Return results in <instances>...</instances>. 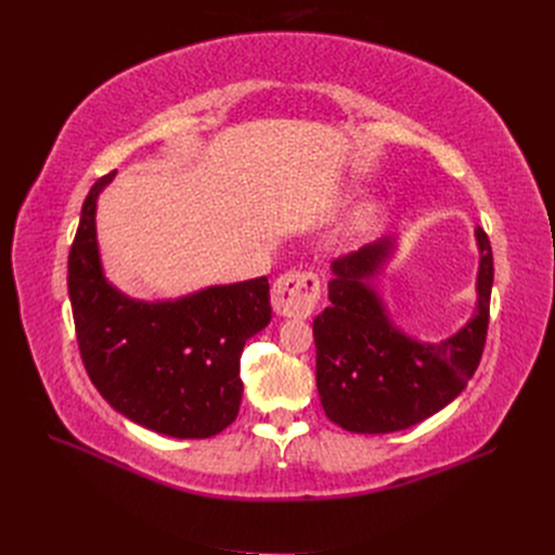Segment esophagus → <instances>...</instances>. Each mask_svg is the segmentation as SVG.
<instances>
[{
  "mask_svg": "<svg viewBox=\"0 0 555 555\" xmlns=\"http://www.w3.org/2000/svg\"><path fill=\"white\" fill-rule=\"evenodd\" d=\"M322 282L312 271H289L275 280L271 292L273 310L280 317H308L314 308Z\"/></svg>",
  "mask_w": 555,
  "mask_h": 555,
  "instance_id": "esophagus-1",
  "label": "esophagus"
}]
</instances>
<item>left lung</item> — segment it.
<instances>
[{"label": "left lung", "instance_id": "8db88e82", "mask_svg": "<svg viewBox=\"0 0 555 555\" xmlns=\"http://www.w3.org/2000/svg\"><path fill=\"white\" fill-rule=\"evenodd\" d=\"M481 251L475 317L451 338L424 345L400 333L365 280L389 257V238L333 261L331 306L314 317L317 391L333 424L349 433L405 430L447 408L475 375L493 287V251L477 227Z\"/></svg>", "mask_w": 555, "mask_h": 555}]
</instances>
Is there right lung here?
<instances>
[{"label": "right lung", "mask_w": 555, "mask_h": 555, "mask_svg": "<svg viewBox=\"0 0 555 555\" xmlns=\"http://www.w3.org/2000/svg\"><path fill=\"white\" fill-rule=\"evenodd\" d=\"M113 176L92 184L69 251L66 282L82 365L131 422L169 438H212L238 416L247 338L271 322L268 278L164 304L127 298L104 278L94 229L96 196Z\"/></svg>", "instance_id": "add662e5"}]
</instances>
